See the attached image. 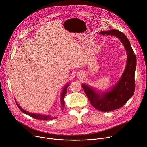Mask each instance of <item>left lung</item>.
<instances>
[{
    "label": "left lung",
    "mask_w": 147,
    "mask_h": 147,
    "mask_svg": "<svg viewBox=\"0 0 147 147\" xmlns=\"http://www.w3.org/2000/svg\"><path fill=\"white\" fill-rule=\"evenodd\" d=\"M100 34L117 37L123 45L127 55L126 68L121 78L109 91L98 92L88 85H81L91 105L100 111L107 112L122 107L133 96L136 58L130 42L123 32L113 29Z\"/></svg>",
    "instance_id": "obj_1"
}]
</instances>
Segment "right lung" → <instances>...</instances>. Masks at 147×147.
<instances>
[{"label": "right lung", "mask_w": 147, "mask_h": 147, "mask_svg": "<svg viewBox=\"0 0 147 147\" xmlns=\"http://www.w3.org/2000/svg\"><path fill=\"white\" fill-rule=\"evenodd\" d=\"M69 84H66L65 87L63 88V90H62V92L61 93V96H60V101H61V108H62V110H63V107L65 106V102H64V98L65 97V95L66 94V92H67V88L69 87ZM15 102H16V104L17 105V106H18V107L20 109V110L22 111L24 113L27 115L34 119H38V120H52V119H56V117H51V116H49V115H41V114H37V113H30V112H28L26 110H24V109H22L20 106L18 104V102H16V101L15 100Z\"/></svg>", "instance_id": "add662e5"}]
</instances>
